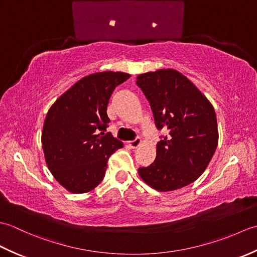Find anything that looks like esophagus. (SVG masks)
Here are the masks:
<instances>
[{
  "mask_svg": "<svg viewBox=\"0 0 257 257\" xmlns=\"http://www.w3.org/2000/svg\"><path fill=\"white\" fill-rule=\"evenodd\" d=\"M128 144L130 147H132V148H138V147L141 145V139L139 137H137L135 140L129 141Z\"/></svg>",
  "mask_w": 257,
  "mask_h": 257,
  "instance_id": "esophagus-1",
  "label": "esophagus"
}]
</instances>
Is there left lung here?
<instances>
[{"label":"left lung","mask_w":257,"mask_h":257,"mask_svg":"<svg viewBox=\"0 0 257 257\" xmlns=\"http://www.w3.org/2000/svg\"><path fill=\"white\" fill-rule=\"evenodd\" d=\"M137 85L154 113L157 128L168 136L157 144L156 160L139 176L158 191L181 189L198 179L214 155L219 132L207 98L174 69L141 74Z\"/></svg>","instance_id":"1"}]
</instances>
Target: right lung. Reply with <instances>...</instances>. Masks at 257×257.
<instances>
[{
  "instance_id": "1",
  "label": "right lung",
  "mask_w": 257,
  "mask_h": 257,
  "mask_svg": "<svg viewBox=\"0 0 257 257\" xmlns=\"http://www.w3.org/2000/svg\"><path fill=\"white\" fill-rule=\"evenodd\" d=\"M130 77L120 72L95 73L64 92L48 110L42 133L46 165L72 193L95 189L107 162L122 143L105 134L110 120L107 106L113 89Z\"/></svg>"
}]
</instances>
